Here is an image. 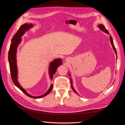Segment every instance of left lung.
Instances as JSON below:
<instances>
[{"label": "left lung", "instance_id": "8db88e82", "mask_svg": "<svg viewBox=\"0 0 125 125\" xmlns=\"http://www.w3.org/2000/svg\"><path fill=\"white\" fill-rule=\"evenodd\" d=\"M98 27H99V28L101 29V30H102V31H103L104 32H105V33H106V34H109V31L106 30V29L105 28V27H104V25H103V24H99L98 26ZM110 42H111V44H112V46H113V49H114V51H115V53H116V55H117V53H116V49H115V46H114V42H113V39H112V37H111V36L110 35ZM69 76L70 77V74L69 73ZM70 83H71V86H72V90H73V91L75 92V93H76V94H78V93H77V92L75 90H74V87H73V82H72V79H71V78H70Z\"/></svg>", "mask_w": 125, "mask_h": 125}]
</instances>
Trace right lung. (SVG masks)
I'll list each match as a JSON object with an SVG mask.
<instances>
[{"label":"right lung","mask_w":125,"mask_h":125,"mask_svg":"<svg viewBox=\"0 0 125 125\" xmlns=\"http://www.w3.org/2000/svg\"><path fill=\"white\" fill-rule=\"evenodd\" d=\"M33 27V24L31 23H25L20 27V29H19L16 33L13 36L12 40H11V44L10 45V49H9V53H8V60H9V65H10V70L11 73V79L13 83L16 86L21 90L24 94H26L27 96H28L29 97L33 98H42L43 97L46 96V95L48 94L52 90L53 88V85L51 84L50 87L49 89L47 90L45 94L42 95L40 96H32L31 95L28 94L27 92L25 90L24 88L20 85V83L18 81L17 79V74H18V70H17V61H16V53H17V49L18 45L20 44L22 40L21 37L23 35L26 31H28L29 29L32 28ZM62 64V61L61 58H57L55 59V60L53 61L50 63L49 66V75L50 78L51 79H52L53 75L56 72L57 68Z\"/></svg>","instance_id":"add662e5"}]
</instances>
